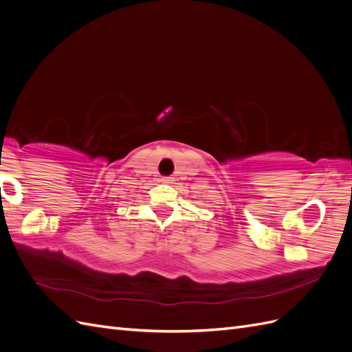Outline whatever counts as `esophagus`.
<instances>
[{
    "instance_id": "esophagus-1",
    "label": "esophagus",
    "mask_w": 352,
    "mask_h": 352,
    "mask_svg": "<svg viewBox=\"0 0 352 352\" xmlns=\"http://www.w3.org/2000/svg\"><path fill=\"white\" fill-rule=\"evenodd\" d=\"M162 182H164V184H170V182H172V177L166 176V177H163V179H162Z\"/></svg>"
}]
</instances>
